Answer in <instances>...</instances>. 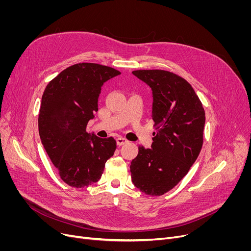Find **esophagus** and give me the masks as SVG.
Returning <instances> with one entry per match:
<instances>
[{"label":"esophagus","mask_w":251,"mask_h":251,"mask_svg":"<svg viewBox=\"0 0 251 251\" xmlns=\"http://www.w3.org/2000/svg\"><path fill=\"white\" fill-rule=\"evenodd\" d=\"M116 141H117V144H118L119 147H121V146H123V144H125V143L128 142V140L125 139V138H123V137H118V138L116 139Z\"/></svg>","instance_id":"obj_1"}]
</instances>
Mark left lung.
<instances>
[{
  "instance_id": "1",
  "label": "left lung",
  "mask_w": 251,
  "mask_h": 251,
  "mask_svg": "<svg viewBox=\"0 0 251 251\" xmlns=\"http://www.w3.org/2000/svg\"><path fill=\"white\" fill-rule=\"evenodd\" d=\"M132 73L152 90L156 131L151 149L138 147L130 166L131 178L140 191L160 196L177 185L199 156L205 113L192 86L179 75L165 70Z\"/></svg>"
}]
</instances>
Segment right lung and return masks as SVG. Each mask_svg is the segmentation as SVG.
I'll list each match as a JSON object with an SVG mask.
<instances>
[{"instance_id": "right-lung-1", "label": "right lung", "mask_w": 251, "mask_h": 251, "mask_svg": "<svg viewBox=\"0 0 251 251\" xmlns=\"http://www.w3.org/2000/svg\"><path fill=\"white\" fill-rule=\"evenodd\" d=\"M121 74L96 63H78L63 70L47 85L38 114V132L61 179L82 188L98 182L104 164L116 151L113 137L86 132L98 112L102 84Z\"/></svg>"}]
</instances>
